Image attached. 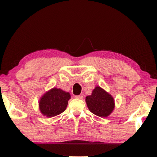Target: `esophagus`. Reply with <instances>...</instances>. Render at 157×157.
Wrapping results in <instances>:
<instances>
[{"label":"esophagus","instance_id":"obj_1","mask_svg":"<svg viewBox=\"0 0 157 157\" xmlns=\"http://www.w3.org/2000/svg\"><path fill=\"white\" fill-rule=\"evenodd\" d=\"M75 98H78V99H82V98H83V96H81V95L75 96Z\"/></svg>","mask_w":157,"mask_h":157}]
</instances>
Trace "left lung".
<instances>
[{"mask_svg": "<svg viewBox=\"0 0 157 157\" xmlns=\"http://www.w3.org/2000/svg\"><path fill=\"white\" fill-rule=\"evenodd\" d=\"M89 111L99 117H107L113 112L115 102L113 96L100 86H96L91 95L86 97Z\"/></svg>", "mask_w": 157, "mask_h": 157, "instance_id": "obj_1", "label": "left lung"}]
</instances>
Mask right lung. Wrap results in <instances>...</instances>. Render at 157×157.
I'll list each match as a JSON object with an SVG mask.
<instances>
[{
	"mask_svg": "<svg viewBox=\"0 0 157 157\" xmlns=\"http://www.w3.org/2000/svg\"><path fill=\"white\" fill-rule=\"evenodd\" d=\"M71 95L61 89L53 88L40 97L38 106L40 113L51 118L59 115L66 110Z\"/></svg>",
	"mask_w": 157,
	"mask_h": 157,
	"instance_id": "add662e5",
	"label": "right lung"
}]
</instances>
